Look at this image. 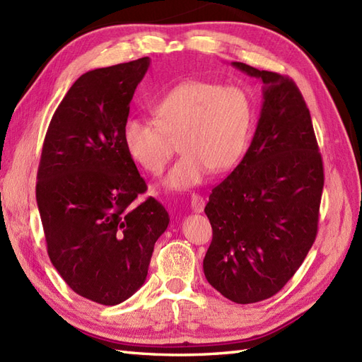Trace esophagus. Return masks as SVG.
Segmentation results:
<instances>
[{
	"instance_id": "esophagus-1",
	"label": "esophagus",
	"mask_w": 362,
	"mask_h": 362,
	"mask_svg": "<svg viewBox=\"0 0 362 362\" xmlns=\"http://www.w3.org/2000/svg\"><path fill=\"white\" fill-rule=\"evenodd\" d=\"M203 208H205V199L200 197L199 194H192V196H191V209H192V212L200 214Z\"/></svg>"
}]
</instances>
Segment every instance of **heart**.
<instances>
[{"instance_id": "b5f03b06", "label": "heart", "mask_w": 362, "mask_h": 362, "mask_svg": "<svg viewBox=\"0 0 362 362\" xmlns=\"http://www.w3.org/2000/svg\"><path fill=\"white\" fill-rule=\"evenodd\" d=\"M156 120L132 116L122 128L128 156L148 173L159 174L173 156L170 137L183 153L163 179V187L185 191L208 173L230 168L242 156L252 128L254 108L237 86L191 79L180 82L153 105Z\"/></svg>"}]
</instances>
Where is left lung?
I'll return each mask as SVG.
<instances>
[{
    "label": "left lung",
    "instance_id": "8db88e82",
    "mask_svg": "<svg viewBox=\"0 0 362 362\" xmlns=\"http://www.w3.org/2000/svg\"><path fill=\"white\" fill-rule=\"evenodd\" d=\"M233 66L263 82V104L242 162L209 196L212 242L203 272L228 300L249 304L281 291L304 262L318 230L324 171L295 82Z\"/></svg>",
    "mask_w": 362,
    "mask_h": 362
}]
</instances>
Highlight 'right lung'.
<instances>
[{
    "label": "right lung",
    "mask_w": 362,
    "mask_h": 362,
    "mask_svg": "<svg viewBox=\"0 0 362 362\" xmlns=\"http://www.w3.org/2000/svg\"><path fill=\"white\" fill-rule=\"evenodd\" d=\"M145 57L84 73L54 111L42 145L36 202L47 252L71 291L99 304L128 300L146 280L170 223L122 142Z\"/></svg>",
    "instance_id": "obj_1"
}]
</instances>
